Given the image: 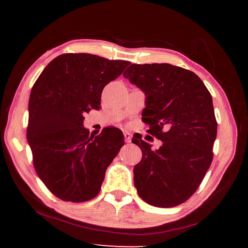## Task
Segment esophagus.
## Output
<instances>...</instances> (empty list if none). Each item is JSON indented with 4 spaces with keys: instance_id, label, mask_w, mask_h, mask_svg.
<instances>
[{
    "instance_id": "esophagus-1",
    "label": "esophagus",
    "mask_w": 248,
    "mask_h": 248,
    "mask_svg": "<svg viewBox=\"0 0 248 248\" xmlns=\"http://www.w3.org/2000/svg\"><path fill=\"white\" fill-rule=\"evenodd\" d=\"M124 141L127 142V143H130V142H131V138H132L131 133L128 131H124Z\"/></svg>"
}]
</instances>
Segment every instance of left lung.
Masks as SVG:
<instances>
[{
    "label": "left lung",
    "instance_id": "left-lung-1",
    "mask_svg": "<svg viewBox=\"0 0 248 248\" xmlns=\"http://www.w3.org/2000/svg\"><path fill=\"white\" fill-rule=\"evenodd\" d=\"M124 77L145 94L142 120L162 141L152 150L133 136L142 151L134 186L149 204L175 207L195 194L211 165L217 125L211 94L198 75L169 63L131 64Z\"/></svg>",
    "mask_w": 248,
    "mask_h": 248
}]
</instances>
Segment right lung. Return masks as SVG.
<instances>
[{
	"label": "right lung",
	"instance_id": "add662e5",
	"mask_svg": "<svg viewBox=\"0 0 248 248\" xmlns=\"http://www.w3.org/2000/svg\"><path fill=\"white\" fill-rule=\"evenodd\" d=\"M129 61L90 53H65L46 66L29 97L27 141L33 166L46 187L64 201L83 202L98 195L105 173L124 144L121 130L90 136L84 114L99 109L104 87Z\"/></svg>",
	"mask_w": 248,
	"mask_h": 248
}]
</instances>
